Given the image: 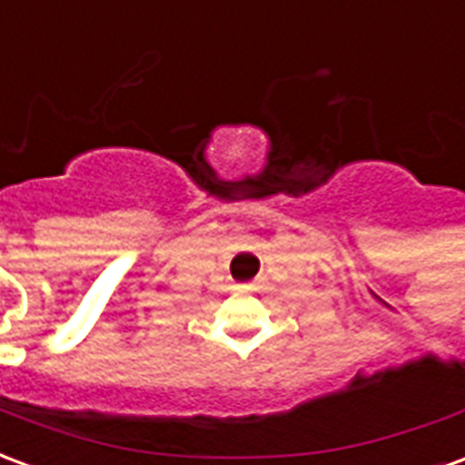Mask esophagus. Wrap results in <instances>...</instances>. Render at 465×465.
Instances as JSON below:
<instances>
[{"label":"esophagus","instance_id":"obj_1","mask_svg":"<svg viewBox=\"0 0 465 465\" xmlns=\"http://www.w3.org/2000/svg\"><path fill=\"white\" fill-rule=\"evenodd\" d=\"M249 289H252L249 283H239V286H236V292H249Z\"/></svg>","mask_w":465,"mask_h":465}]
</instances>
